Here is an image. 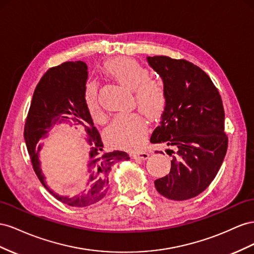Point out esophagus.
I'll return each mask as SVG.
<instances>
[{
    "label": "esophagus",
    "instance_id": "34e87169",
    "mask_svg": "<svg viewBox=\"0 0 254 254\" xmlns=\"http://www.w3.org/2000/svg\"><path fill=\"white\" fill-rule=\"evenodd\" d=\"M149 155L150 154L148 153V152H144V151H137L133 153L134 158H139V159H147L149 157Z\"/></svg>",
    "mask_w": 254,
    "mask_h": 254
}]
</instances>
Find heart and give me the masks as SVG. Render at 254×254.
I'll return each mask as SVG.
<instances>
[{"label": "heart", "instance_id": "obj_1", "mask_svg": "<svg viewBox=\"0 0 254 254\" xmlns=\"http://www.w3.org/2000/svg\"><path fill=\"white\" fill-rule=\"evenodd\" d=\"M105 73L120 85L132 89L134 102L150 118L161 116L167 103L165 86L158 78L149 75V70L132 59H115L104 66ZM85 102L91 119L105 121V114L97 99L96 86L90 84L85 91ZM148 134V125L140 113L118 115L105 129V138L112 146L135 149L140 147Z\"/></svg>", "mask_w": 254, "mask_h": 254}]
</instances>
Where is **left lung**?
<instances>
[{
    "instance_id": "obj_1",
    "label": "left lung",
    "mask_w": 254,
    "mask_h": 254,
    "mask_svg": "<svg viewBox=\"0 0 254 254\" xmlns=\"http://www.w3.org/2000/svg\"><path fill=\"white\" fill-rule=\"evenodd\" d=\"M162 77L167 103L152 143H166L172 156L169 175L154 181L156 190L170 200L198 195L212 183L226 156L222 100L205 72L185 60L147 57Z\"/></svg>"
}]
</instances>
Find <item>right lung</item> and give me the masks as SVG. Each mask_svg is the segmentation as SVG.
Segmentation results:
<instances>
[{
  "mask_svg": "<svg viewBox=\"0 0 254 254\" xmlns=\"http://www.w3.org/2000/svg\"><path fill=\"white\" fill-rule=\"evenodd\" d=\"M87 69V64L81 61L67 62L50 68L36 86L24 127L26 148L39 181L57 200L74 207L88 206L102 200L108 190V173L113 165L129 159L125 151L103 152V142L93 126L85 102L86 82L88 78ZM62 123L79 126L87 136V142L91 146L87 165L89 183L81 193L73 196H62L50 190L40 167L39 151L42 140L56 124Z\"/></svg>",
  "mask_w": 254,
  "mask_h": 254,
  "instance_id": "right-lung-1",
  "label": "right lung"
}]
</instances>
